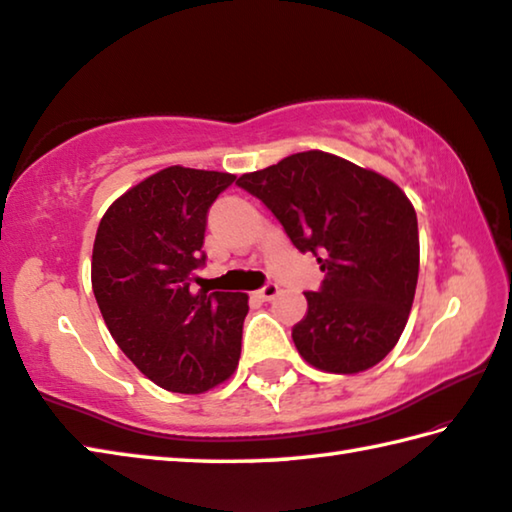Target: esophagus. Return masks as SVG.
<instances>
[{
	"label": "esophagus",
	"mask_w": 512,
	"mask_h": 512,
	"mask_svg": "<svg viewBox=\"0 0 512 512\" xmlns=\"http://www.w3.org/2000/svg\"><path fill=\"white\" fill-rule=\"evenodd\" d=\"M277 293H280V286H277V284H266L264 288H259L257 297H259V300H264V302H271V300H275Z\"/></svg>",
	"instance_id": "esophagus-1"
}]
</instances>
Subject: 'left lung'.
I'll list each match as a JSON object with an SVG mask.
<instances>
[{"label": "left lung", "instance_id": "8db88e82", "mask_svg": "<svg viewBox=\"0 0 512 512\" xmlns=\"http://www.w3.org/2000/svg\"><path fill=\"white\" fill-rule=\"evenodd\" d=\"M280 219L297 250L318 257L324 282L304 293L309 311L293 342L311 367L360 374L396 347L418 282V224L407 194L387 176L309 150L241 174Z\"/></svg>", "mask_w": 512, "mask_h": 512}]
</instances>
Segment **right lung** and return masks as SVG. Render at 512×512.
<instances>
[{
  "label": "right lung",
  "instance_id": "add662e5",
  "mask_svg": "<svg viewBox=\"0 0 512 512\" xmlns=\"http://www.w3.org/2000/svg\"><path fill=\"white\" fill-rule=\"evenodd\" d=\"M235 174L170 165L111 203L91 286L111 338L167 392L203 394L235 374L246 293L190 291L208 210Z\"/></svg>",
  "mask_w": 512,
  "mask_h": 512
}]
</instances>
